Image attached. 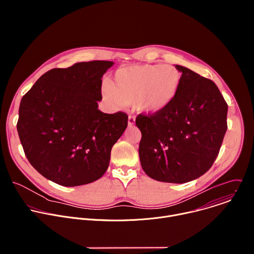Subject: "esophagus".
<instances>
[{
	"label": "esophagus",
	"instance_id": "1",
	"mask_svg": "<svg viewBox=\"0 0 254 254\" xmlns=\"http://www.w3.org/2000/svg\"><path fill=\"white\" fill-rule=\"evenodd\" d=\"M135 123V118L132 116H128V126H132Z\"/></svg>",
	"mask_w": 254,
	"mask_h": 254
}]
</instances>
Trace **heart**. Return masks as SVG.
<instances>
[{"instance_id": "1", "label": "heart", "mask_w": 254, "mask_h": 254, "mask_svg": "<svg viewBox=\"0 0 254 254\" xmlns=\"http://www.w3.org/2000/svg\"><path fill=\"white\" fill-rule=\"evenodd\" d=\"M181 82L182 72L174 65L142 64L119 69L101 91L116 106L133 103L139 112L156 114L173 102Z\"/></svg>"}]
</instances>
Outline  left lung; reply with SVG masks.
<instances>
[{
  "label": "left lung",
  "mask_w": 254,
  "mask_h": 254,
  "mask_svg": "<svg viewBox=\"0 0 254 254\" xmlns=\"http://www.w3.org/2000/svg\"><path fill=\"white\" fill-rule=\"evenodd\" d=\"M182 82L162 112L139 114L138 154L142 170L154 180L183 184L204 175L219 154L227 130L228 105L217 85L176 65Z\"/></svg>",
  "instance_id": "left-lung-1"
}]
</instances>
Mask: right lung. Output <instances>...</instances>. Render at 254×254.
Returning <instances> with one entry per match:
<instances>
[{"instance_id": "right-lung-1", "label": "right lung", "mask_w": 254, "mask_h": 254, "mask_svg": "<svg viewBox=\"0 0 254 254\" xmlns=\"http://www.w3.org/2000/svg\"><path fill=\"white\" fill-rule=\"evenodd\" d=\"M113 64L94 60L51 69L21 99L17 130L24 153L58 185L80 186L102 177L127 127L126 113L97 108L101 77Z\"/></svg>"}]
</instances>
